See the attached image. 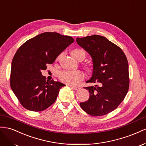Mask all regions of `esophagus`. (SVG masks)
<instances>
[{"mask_svg": "<svg viewBox=\"0 0 146 146\" xmlns=\"http://www.w3.org/2000/svg\"><path fill=\"white\" fill-rule=\"evenodd\" d=\"M72 88L74 90H78L80 89V87H76V86H72Z\"/></svg>", "mask_w": 146, "mask_h": 146, "instance_id": "1", "label": "esophagus"}]
</instances>
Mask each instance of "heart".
<instances>
[{
    "instance_id": "1",
    "label": "heart",
    "mask_w": 146,
    "mask_h": 146,
    "mask_svg": "<svg viewBox=\"0 0 146 146\" xmlns=\"http://www.w3.org/2000/svg\"><path fill=\"white\" fill-rule=\"evenodd\" d=\"M81 54L86 53L81 49H75L72 51V55L76 58ZM58 76L60 80L66 84L70 85H76L84 79V74L81 70H64L59 73Z\"/></svg>"
}]
</instances>
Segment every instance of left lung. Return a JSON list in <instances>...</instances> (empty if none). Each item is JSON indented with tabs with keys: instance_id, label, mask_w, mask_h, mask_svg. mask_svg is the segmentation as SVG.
<instances>
[{
	"instance_id": "left-lung-1",
	"label": "left lung",
	"mask_w": 146,
	"mask_h": 146,
	"mask_svg": "<svg viewBox=\"0 0 146 146\" xmlns=\"http://www.w3.org/2000/svg\"><path fill=\"white\" fill-rule=\"evenodd\" d=\"M77 43L92 58V76L87 82L95 86L85 87L89 98L80 106L93 116L106 115L117 108L129 89L128 63L122 49L105 37L94 35L77 38Z\"/></svg>"
}]
</instances>
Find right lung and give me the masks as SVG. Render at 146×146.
Listing matches in <instances>:
<instances>
[{"label":"right lung","instance_id":"add662e5","mask_svg":"<svg viewBox=\"0 0 146 146\" xmlns=\"http://www.w3.org/2000/svg\"><path fill=\"white\" fill-rule=\"evenodd\" d=\"M74 41L72 36L44 32L28 40L18 49L11 63L10 86L24 108L41 111L55 102L65 85L46 81L41 72Z\"/></svg>","mask_w":146,"mask_h":146}]
</instances>
